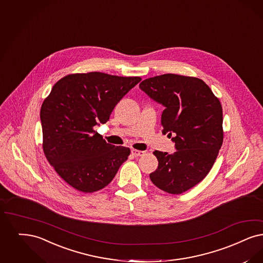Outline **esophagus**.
Returning <instances> with one entry per match:
<instances>
[{
  "instance_id": "1",
  "label": "esophagus",
  "mask_w": 263,
  "mask_h": 263,
  "mask_svg": "<svg viewBox=\"0 0 263 263\" xmlns=\"http://www.w3.org/2000/svg\"><path fill=\"white\" fill-rule=\"evenodd\" d=\"M131 153H132V155H133L134 157H142V156L145 155V152L139 151V149H132Z\"/></svg>"
}]
</instances>
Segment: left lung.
Wrapping results in <instances>:
<instances>
[{
	"label": "left lung",
	"instance_id": "obj_1",
	"mask_svg": "<svg viewBox=\"0 0 263 263\" xmlns=\"http://www.w3.org/2000/svg\"><path fill=\"white\" fill-rule=\"evenodd\" d=\"M140 89L163 105L162 133L172 137L176 152L155 151L158 160L149 174L160 190L179 195L204 178L223 143V114L219 100L201 79L177 74L147 78Z\"/></svg>",
	"mask_w": 263,
	"mask_h": 263
}]
</instances>
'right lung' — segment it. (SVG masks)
<instances>
[{"instance_id":"add662e5","label":"right lung","mask_w":263,"mask_h":263,"mask_svg":"<svg viewBox=\"0 0 263 263\" xmlns=\"http://www.w3.org/2000/svg\"><path fill=\"white\" fill-rule=\"evenodd\" d=\"M142 79L89 72L69 74L43 102V151L57 173L74 189L93 193L107 186L130 148L106 143L94 130Z\"/></svg>"}]
</instances>
